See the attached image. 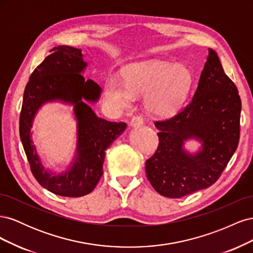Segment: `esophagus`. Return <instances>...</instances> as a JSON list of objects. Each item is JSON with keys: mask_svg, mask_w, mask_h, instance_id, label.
<instances>
[{"mask_svg": "<svg viewBox=\"0 0 253 253\" xmlns=\"http://www.w3.org/2000/svg\"><path fill=\"white\" fill-rule=\"evenodd\" d=\"M143 125V118L141 116H134L131 120V126L134 127L141 126Z\"/></svg>", "mask_w": 253, "mask_h": 253, "instance_id": "34e87169", "label": "esophagus"}]
</instances>
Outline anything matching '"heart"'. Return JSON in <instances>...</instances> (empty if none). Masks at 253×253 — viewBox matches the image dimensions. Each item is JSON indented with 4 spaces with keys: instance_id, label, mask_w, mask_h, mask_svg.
<instances>
[{
    "instance_id": "1",
    "label": "heart",
    "mask_w": 253,
    "mask_h": 253,
    "mask_svg": "<svg viewBox=\"0 0 253 253\" xmlns=\"http://www.w3.org/2000/svg\"><path fill=\"white\" fill-rule=\"evenodd\" d=\"M124 80L111 77L105 84V99L114 109L131 105L133 95H145L144 104L149 112L166 116L179 108L192 82L185 65L145 61L126 66Z\"/></svg>"
}]
</instances>
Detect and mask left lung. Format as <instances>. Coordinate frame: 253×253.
Here are the masks:
<instances>
[{"mask_svg": "<svg viewBox=\"0 0 253 253\" xmlns=\"http://www.w3.org/2000/svg\"><path fill=\"white\" fill-rule=\"evenodd\" d=\"M241 110L239 90L209 48L192 100L175 116L155 121L159 143L145 162L153 188L163 196L179 198L212 186L237 149ZM190 138L203 142L195 156L183 150Z\"/></svg>", "mask_w": 253, "mask_h": 253, "instance_id": "obj_1", "label": "left lung"}]
</instances>
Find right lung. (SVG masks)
<instances>
[{"instance_id": "add662e5", "label": "right lung", "mask_w": 253, "mask_h": 253, "mask_svg": "<svg viewBox=\"0 0 253 253\" xmlns=\"http://www.w3.org/2000/svg\"><path fill=\"white\" fill-rule=\"evenodd\" d=\"M30 75L20 114V137L33 175L51 193L84 196L95 189L103 174L105 150L124 133L125 122H111L96 116L86 102H96L101 88L81 73L86 67L81 49L66 45L55 47ZM60 100L74 105L78 119V151L72 167L55 175L43 169L30 138L34 115L42 104Z\"/></svg>"}]
</instances>
